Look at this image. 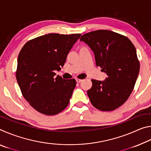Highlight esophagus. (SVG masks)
<instances>
[{
    "mask_svg": "<svg viewBox=\"0 0 151 151\" xmlns=\"http://www.w3.org/2000/svg\"><path fill=\"white\" fill-rule=\"evenodd\" d=\"M83 79H80V78H76V81L77 82V83H81L82 81H83Z\"/></svg>",
    "mask_w": 151,
    "mask_h": 151,
    "instance_id": "34e87169",
    "label": "esophagus"
}]
</instances>
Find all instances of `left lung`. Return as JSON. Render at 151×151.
<instances>
[{
	"label": "left lung",
	"mask_w": 151,
	"mask_h": 151,
	"mask_svg": "<svg viewBox=\"0 0 151 151\" xmlns=\"http://www.w3.org/2000/svg\"><path fill=\"white\" fill-rule=\"evenodd\" d=\"M80 40L93 51L96 66L107 75L103 81L91 80V103L102 111L115 110L129 99L136 83L140 70L136 48L127 37L107 30L84 34Z\"/></svg>",
	"instance_id": "1"
}]
</instances>
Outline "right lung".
I'll use <instances>...</instances> for the list:
<instances>
[{
  "instance_id": "obj_1",
  "label": "right lung",
  "mask_w": 151,
  "mask_h": 151,
  "mask_svg": "<svg viewBox=\"0 0 151 151\" xmlns=\"http://www.w3.org/2000/svg\"><path fill=\"white\" fill-rule=\"evenodd\" d=\"M81 34L56 33L35 38L25 44L18 57L17 80L24 98L36 111L55 115L69 103L75 79L55 76Z\"/></svg>"
}]
</instances>
